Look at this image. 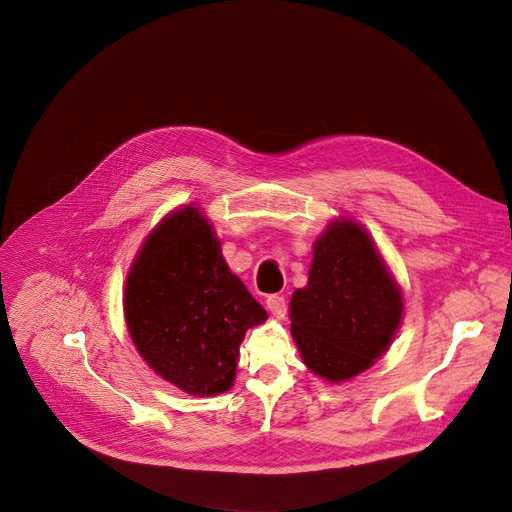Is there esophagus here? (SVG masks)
<instances>
[{"label":"esophagus","instance_id":"esophagus-1","mask_svg":"<svg viewBox=\"0 0 512 512\" xmlns=\"http://www.w3.org/2000/svg\"><path fill=\"white\" fill-rule=\"evenodd\" d=\"M266 308H268V312H270V314L283 316V314L287 312V302H285V297H283V295H268V297H266Z\"/></svg>","mask_w":512,"mask_h":512}]
</instances>
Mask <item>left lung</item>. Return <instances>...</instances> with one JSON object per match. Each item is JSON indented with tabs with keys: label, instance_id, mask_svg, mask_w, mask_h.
<instances>
[{
	"label": "left lung",
	"instance_id": "obj_1",
	"mask_svg": "<svg viewBox=\"0 0 512 512\" xmlns=\"http://www.w3.org/2000/svg\"><path fill=\"white\" fill-rule=\"evenodd\" d=\"M291 335L304 364L341 382L374 364L393 341L403 297L370 235L337 221L314 246L310 279L291 297Z\"/></svg>",
	"mask_w": 512,
	"mask_h": 512
}]
</instances>
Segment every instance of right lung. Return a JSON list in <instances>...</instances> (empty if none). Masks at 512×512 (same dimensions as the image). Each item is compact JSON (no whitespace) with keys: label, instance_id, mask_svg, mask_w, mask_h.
Here are the masks:
<instances>
[{"label":"right lung","instance_id":"obj_1","mask_svg":"<svg viewBox=\"0 0 512 512\" xmlns=\"http://www.w3.org/2000/svg\"><path fill=\"white\" fill-rule=\"evenodd\" d=\"M124 312L144 362L200 397L231 388L239 343L250 326L266 320L194 206L148 235L126 281Z\"/></svg>","mask_w":512,"mask_h":512}]
</instances>
